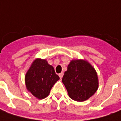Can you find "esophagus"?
Instances as JSON below:
<instances>
[{
  "instance_id": "obj_1",
  "label": "esophagus",
  "mask_w": 121,
  "mask_h": 121,
  "mask_svg": "<svg viewBox=\"0 0 121 121\" xmlns=\"http://www.w3.org/2000/svg\"><path fill=\"white\" fill-rule=\"evenodd\" d=\"M63 74H63V72H61V73H60V74H59V77H60V79H62V76H63Z\"/></svg>"
}]
</instances>
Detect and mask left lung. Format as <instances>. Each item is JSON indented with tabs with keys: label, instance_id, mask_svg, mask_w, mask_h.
Segmentation results:
<instances>
[{
	"label": "left lung",
	"instance_id": "1",
	"mask_svg": "<svg viewBox=\"0 0 121 121\" xmlns=\"http://www.w3.org/2000/svg\"><path fill=\"white\" fill-rule=\"evenodd\" d=\"M69 97L76 101L88 99L98 89L97 72L89 62L82 59L72 60L62 79Z\"/></svg>",
	"mask_w": 121,
	"mask_h": 121
}]
</instances>
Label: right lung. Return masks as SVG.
Returning <instances> with one entry per match:
<instances>
[{
	"instance_id": "1",
	"label": "right lung",
	"mask_w": 121,
	"mask_h": 121,
	"mask_svg": "<svg viewBox=\"0 0 121 121\" xmlns=\"http://www.w3.org/2000/svg\"><path fill=\"white\" fill-rule=\"evenodd\" d=\"M53 66L45 59H36L31 65L25 76L27 90L39 99L47 97L50 91L59 80Z\"/></svg>"
}]
</instances>
